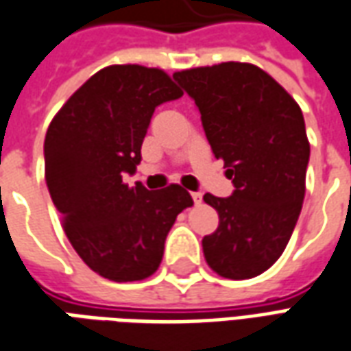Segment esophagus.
Here are the masks:
<instances>
[{"label":"esophagus","mask_w":351,"mask_h":351,"mask_svg":"<svg viewBox=\"0 0 351 351\" xmlns=\"http://www.w3.org/2000/svg\"><path fill=\"white\" fill-rule=\"evenodd\" d=\"M191 196H193V200H195L196 206L202 202V195H200V193H191Z\"/></svg>","instance_id":"esophagus-1"}]
</instances>
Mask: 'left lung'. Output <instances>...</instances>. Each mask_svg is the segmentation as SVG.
Instances as JSON below:
<instances>
[{
    "label": "left lung",
    "instance_id": "left-lung-1",
    "mask_svg": "<svg viewBox=\"0 0 351 351\" xmlns=\"http://www.w3.org/2000/svg\"><path fill=\"white\" fill-rule=\"evenodd\" d=\"M195 100L215 158H223L234 193L204 202L219 227L204 236L206 263L228 280L263 274L282 257L306 193L310 143L299 104L253 64L223 62L176 71Z\"/></svg>",
    "mask_w": 351,
    "mask_h": 351
}]
</instances>
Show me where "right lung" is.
<instances>
[{
  "label": "right lung",
  "instance_id": "right-lung-1",
  "mask_svg": "<svg viewBox=\"0 0 351 351\" xmlns=\"http://www.w3.org/2000/svg\"><path fill=\"white\" fill-rule=\"evenodd\" d=\"M183 96L171 77L138 64L108 66L77 88L45 136V180L68 240L111 282L156 272L176 217L193 206L181 185L128 187L156 106Z\"/></svg>",
  "mask_w": 351,
  "mask_h": 351
}]
</instances>
